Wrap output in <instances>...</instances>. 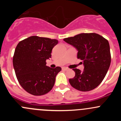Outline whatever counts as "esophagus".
Returning a JSON list of instances; mask_svg holds the SVG:
<instances>
[{
  "instance_id": "34e87169",
  "label": "esophagus",
  "mask_w": 121,
  "mask_h": 121,
  "mask_svg": "<svg viewBox=\"0 0 121 121\" xmlns=\"http://www.w3.org/2000/svg\"><path fill=\"white\" fill-rule=\"evenodd\" d=\"M62 69H63V70L67 71V70H68V68H66V67H63V68H62Z\"/></svg>"
}]
</instances>
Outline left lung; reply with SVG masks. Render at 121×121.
Instances as JSON below:
<instances>
[{"instance_id": "obj_1", "label": "left lung", "mask_w": 121, "mask_h": 121, "mask_svg": "<svg viewBox=\"0 0 121 121\" xmlns=\"http://www.w3.org/2000/svg\"><path fill=\"white\" fill-rule=\"evenodd\" d=\"M64 41L77 50V58L82 60L84 65L83 71L73 69L75 75L69 79V84L81 91L95 88L104 80L110 66L111 57L108 41L94 33L79 34L64 39Z\"/></svg>"}]
</instances>
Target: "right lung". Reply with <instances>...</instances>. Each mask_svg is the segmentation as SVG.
<instances>
[{"label":"right lung","mask_w":121,"mask_h":121,"mask_svg":"<svg viewBox=\"0 0 121 121\" xmlns=\"http://www.w3.org/2000/svg\"><path fill=\"white\" fill-rule=\"evenodd\" d=\"M56 39L33 36L24 39L17 45L13 64L17 79L22 88L33 95L40 96L52 90L56 77L61 70L46 65V60L52 57Z\"/></svg>","instance_id":"right-lung-1"}]
</instances>
